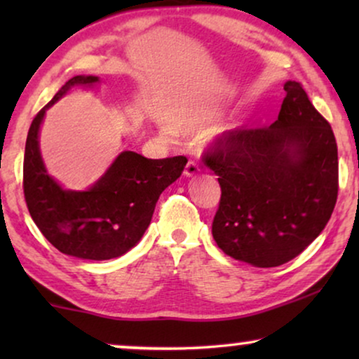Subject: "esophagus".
Instances as JSON below:
<instances>
[{"instance_id": "obj_1", "label": "esophagus", "mask_w": 359, "mask_h": 359, "mask_svg": "<svg viewBox=\"0 0 359 359\" xmlns=\"http://www.w3.org/2000/svg\"><path fill=\"white\" fill-rule=\"evenodd\" d=\"M201 171V168H199V165L198 163H194V161H188V165H186V168H184V175L186 176H196Z\"/></svg>"}]
</instances>
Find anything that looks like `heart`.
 Returning a JSON list of instances; mask_svg holds the SVG:
<instances>
[{
	"label": "heart",
	"instance_id": "b5f03b06",
	"mask_svg": "<svg viewBox=\"0 0 359 359\" xmlns=\"http://www.w3.org/2000/svg\"><path fill=\"white\" fill-rule=\"evenodd\" d=\"M205 119V117H203V119H201V117H199V119H193V121H191L189 122V126H194V124H199V122H203Z\"/></svg>",
	"mask_w": 359,
	"mask_h": 359
}]
</instances>
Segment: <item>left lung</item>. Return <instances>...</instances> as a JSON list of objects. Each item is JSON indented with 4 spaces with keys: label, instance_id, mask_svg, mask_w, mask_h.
<instances>
[{
    "label": "left lung",
    "instance_id": "obj_1",
    "mask_svg": "<svg viewBox=\"0 0 359 359\" xmlns=\"http://www.w3.org/2000/svg\"><path fill=\"white\" fill-rule=\"evenodd\" d=\"M271 126L224 132L203 154L219 176L212 237L225 255L258 268L291 262L316 240L338 196V150L301 83L286 81Z\"/></svg>",
    "mask_w": 359,
    "mask_h": 359
}]
</instances>
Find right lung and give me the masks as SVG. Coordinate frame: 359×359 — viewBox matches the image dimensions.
Segmentation results:
<instances>
[{"label": "right lung", "instance_id": "right-lung-1", "mask_svg": "<svg viewBox=\"0 0 359 359\" xmlns=\"http://www.w3.org/2000/svg\"><path fill=\"white\" fill-rule=\"evenodd\" d=\"M97 76H73L34 117L26 140L22 188L29 214L58 252L83 259L117 258L145 233L160 194L183 173L188 158L151 160L122 151L88 191L63 189L43 166L39 129L43 114L73 86H91Z\"/></svg>", "mask_w": 359, "mask_h": 359}]
</instances>
